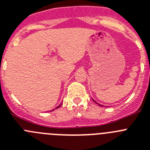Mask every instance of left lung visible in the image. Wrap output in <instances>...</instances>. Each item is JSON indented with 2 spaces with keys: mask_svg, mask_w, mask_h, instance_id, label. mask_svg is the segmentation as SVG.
Returning a JSON list of instances; mask_svg holds the SVG:
<instances>
[{
  "mask_svg": "<svg viewBox=\"0 0 150 150\" xmlns=\"http://www.w3.org/2000/svg\"><path fill=\"white\" fill-rule=\"evenodd\" d=\"M94 100V101H95V103H96V104H98V105H99V106H103V105H101V104H98V102H96V101H95V100Z\"/></svg>",
  "mask_w": 150,
  "mask_h": 150,
  "instance_id": "left-lung-1",
  "label": "left lung"
}]
</instances>
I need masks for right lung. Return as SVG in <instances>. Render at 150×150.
Segmentation results:
<instances>
[{
    "instance_id": "right-lung-1",
    "label": "right lung",
    "mask_w": 150,
    "mask_h": 150,
    "mask_svg": "<svg viewBox=\"0 0 150 150\" xmlns=\"http://www.w3.org/2000/svg\"><path fill=\"white\" fill-rule=\"evenodd\" d=\"M61 105H62V104H60V105H59V106H58V107H56V108H55V109H57V108H59V107H60V106H61Z\"/></svg>"
}]
</instances>
